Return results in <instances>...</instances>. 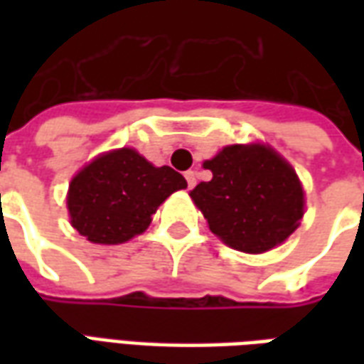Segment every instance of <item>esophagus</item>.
Segmentation results:
<instances>
[{"instance_id": "1", "label": "esophagus", "mask_w": 364, "mask_h": 364, "mask_svg": "<svg viewBox=\"0 0 364 364\" xmlns=\"http://www.w3.org/2000/svg\"><path fill=\"white\" fill-rule=\"evenodd\" d=\"M185 179H187V187H189V189H193V187L197 185V173H195V171H187V173H185Z\"/></svg>"}]
</instances>
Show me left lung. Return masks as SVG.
I'll use <instances>...</instances> for the list:
<instances>
[{"instance_id":"left-lung-1","label":"left lung","mask_w":364,"mask_h":364,"mask_svg":"<svg viewBox=\"0 0 364 364\" xmlns=\"http://www.w3.org/2000/svg\"><path fill=\"white\" fill-rule=\"evenodd\" d=\"M205 169L210 181L198 183L191 198L208 228L237 252L263 253L282 244L304 214V191L296 171L265 144L222 148Z\"/></svg>"}]
</instances>
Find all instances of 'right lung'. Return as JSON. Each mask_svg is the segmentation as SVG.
Listing matches in <instances>:
<instances>
[{"label":"right lung","mask_w":364,"mask_h":364,"mask_svg":"<svg viewBox=\"0 0 364 364\" xmlns=\"http://www.w3.org/2000/svg\"><path fill=\"white\" fill-rule=\"evenodd\" d=\"M187 181L156 167L132 148L107 151L75 175L68 189L70 222L93 244H124L150 226L151 214Z\"/></svg>","instance_id":"1"}]
</instances>
